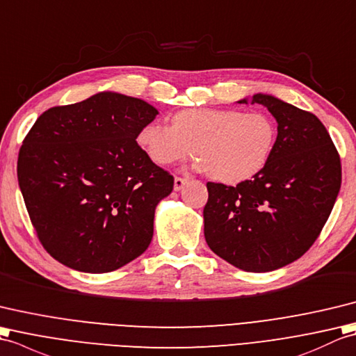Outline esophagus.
I'll return each instance as SVG.
<instances>
[{"label":"esophagus","instance_id":"obj_1","mask_svg":"<svg viewBox=\"0 0 356 356\" xmlns=\"http://www.w3.org/2000/svg\"><path fill=\"white\" fill-rule=\"evenodd\" d=\"M187 181H188L187 177H175V181H173V188H175V191H181Z\"/></svg>","mask_w":356,"mask_h":356}]
</instances>
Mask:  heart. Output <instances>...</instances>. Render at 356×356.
<instances>
[{
    "label": "heart",
    "instance_id": "heart-1",
    "mask_svg": "<svg viewBox=\"0 0 356 356\" xmlns=\"http://www.w3.org/2000/svg\"><path fill=\"white\" fill-rule=\"evenodd\" d=\"M277 140V124L265 111L192 108L172 115L170 126L152 122L137 136L158 165L198 156L196 168L224 184H238L265 169Z\"/></svg>",
    "mask_w": 356,
    "mask_h": 356
}]
</instances>
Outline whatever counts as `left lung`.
I'll return each mask as SVG.
<instances>
[{"label": "left lung", "mask_w": 356, "mask_h": 356, "mask_svg": "<svg viewBox=\"0 0 356 356\" xmlns=\"http://www.w3.org/2000/svg\"><path fill=\"white\" fill-rule=\"evenodd\" d=\"M251 104L266 106L279 123L273 155L236 187L207 183L204 236L228 264L266 273L294 262L317 241L341 187V160L317 115L265 94Z\"/></svg>", "instance_id": "8db88e82"}]
</instances>
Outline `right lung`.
I'll return each mask as SVG.
<instances>
[{
    "label": "right lung",
    "instance_id": "obj_1",
    "mask_svg": "<svg viewBox=\"0 0 356 356\" xmlns=\"http://www.w3.org/2000/svg\"><path fill=\"white\" fill-rule=\"evenodd\" d=\"M156 109L100 92L47 109L22 141L18 183L49 254L83 273H109L143 254L155 207L173 177L137 143Z\"/></svg>",
    "mask_w": 356,
    "mask_h": 356
}]
</instances>
